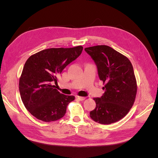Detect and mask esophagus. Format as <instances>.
I'll return each mask as SVG.
<instances>
[{
  "instance_id": "1",
  "label": "esophagus",
  "mask_w": 158,
  "mask_h": 158,
  "mask_svg": "<svg viewBox=\"0 0 158 158\" xmlns=\"http://www.w3.org/2000/svg\"><path fill=\"white\" fill-rule=\"evenodd\" d=\"M76 99L80 100V101H84V100L85 99V97H81V96H78V95H77V96L76 97Z\"/></svg>"
}]
</instances>
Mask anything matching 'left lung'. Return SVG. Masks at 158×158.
<instances>
[{"instance_id": "1", "label": "left lung", "mask_w": 158, "mask_h": 158, "mask_svg": "<svg viewBox=\"0 0 158 158\" xmlns=\"http://www.w3.org/2000/svg\"><path fill=\"white\" fill-rule=\"evenodd\" d=\"M97 65L105 86L101 98H94L96 107L90 117L103 125H110L125 117L132 108L137 93L136 80L131 61L107 45L85 48Z\"/></svg>"}]
</instances>
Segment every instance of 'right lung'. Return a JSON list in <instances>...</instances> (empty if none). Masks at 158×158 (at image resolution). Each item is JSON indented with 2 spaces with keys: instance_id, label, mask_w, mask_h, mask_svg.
<instances>
[{
  "instance_id": "obj_1",
  "label": "right lung",
  "mask_w": 158,
  "mask_h": 158,
  "mask_svg": "<svg viewBox=\"0 0 158 158\" xmlns=\"http://www.w3.org/2000/svg\"><path fill=\"white\" fill-rule=\"evenodd\" d=\"M82 46L73 48H51L30 56L19 80L22 101L33 116L44 122L63 117L74 95L60 94L55 88L57 76L80 55Z\"/></svg>"
}]
</instances>
